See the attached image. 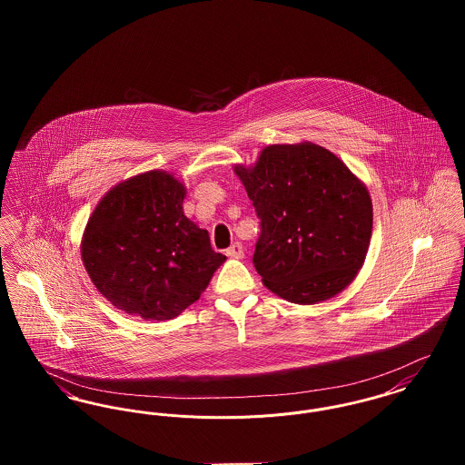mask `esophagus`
<instances>
[{
	"label": "esophagus",
	"instance_id": "esophagus-1",
	"mask_svg": "<svg viewBox=\"0 0 465 465\" xmlns=\"http://www.w3.org/2000/svg\"><path fill=\"white\" fill-rule=\"evenodd\" d=\"M226 256H230V258H237V260H239V258H243L242 243H232V245L226 249Z\"/></svg>",
	"mask_w": 465,
	"mask_h": 465
}]
</instances>
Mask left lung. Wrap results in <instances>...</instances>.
Listing matches in <instances>:
<instances>
[{
  "mask_svg": "<svg viewBox=\"0 0 465 465\" xmlns=\"http://www.w3.org/2000/svg\"><path fill=\"white\" fill-rule=\"evenodd\" d=\"M260 218L252 263L281 298L312 305L347 288L364 263L373 205L366 186L322 146H266L235 167Z\"/></svg>",
  "mask_w": 465,
  "mask_h": 465,
  "instance_id": "8db88e82",
  "label": "left lung"
}]
</instances>
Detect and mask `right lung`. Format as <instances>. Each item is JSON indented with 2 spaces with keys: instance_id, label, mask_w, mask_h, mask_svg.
Listing matches in <instances>:
<instances>
[{
  "instance_id": "add662e5",
  "label": "right lung",
  "mask_w": 465,
  "mask_h": 465,
  "mask_svg": "<svg viewBox=\"0 0 465 465\" xmlns=\"http://www.w3.org/2000/svg\"><path fill=\"white\" fill-rule=\"evenodd\" d=\"M184 186L150 171L114 186L92 213L82 258L116 309L165 321L197 302L226 260L183 213Z\"/></svg>"
}]
</instances>
